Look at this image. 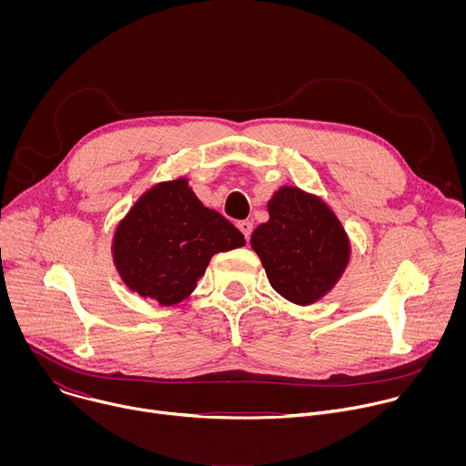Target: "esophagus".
Wrapping results in <instances>:
<instances>
[{
    "mask_svg": "<svg viewBox=\"0 0 466 466\" xmlns=\"http://www.w3.org/2000/svg\"><path fill=\"white\" fill-rule=\"evenodd\" d=\"M238 227H239V230L243 232L245 239H248V238H250V234H252V223H250V221H239V223H238Z\"/></svg>",
    "mask_w": 466,
    "mask_h": 466,
    "instance_id": "1",
    "label": "esophagus"
}]
</instances>
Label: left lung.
I'll return each mask as SVG.
<instances>
[{"label":"left lung","instance_id":"8db88e82","mask_svg":"<svg viewBox=\"0 0 466 466\" xmlns=\"http://www.w3.org/2000/svg\"><path fill=\"white\" fill-rule=\"evenodd\" d=\"M269 221L250 245L277 293L308 306L320 300L343 277L350 241L329 207L297 186H282L268 203Z\"/></svg>","mask_w":466,"mask_h":466}]
</instances>
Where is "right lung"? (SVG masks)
<instances>
[{
    "label": "right lung",
    "mask_w": 466,
    "mask_h": 466,
    "mask_svg": "<svg viewBox=\"0 0 466 466\" xmlns=\"http://www.w3.org/2000/svg\"><path fill=\"white\" fill-rule=\"evenodd\" d=\"M243 245V234L177 178L147 189L119 221L112 258L130 291L173 306L191 295L214 254Z\"/></svg>",
    "instance_id": "add662e5"
}]
</instances>
